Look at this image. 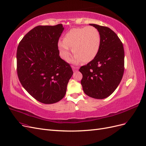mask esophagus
<instances>
[{
    "mask_svg": "<svg viewBox=\"0 0 146 146\" xmlns=\"http://www.w3.org/2000/svg\"><path fill=\"white\" fill-rule=\"evenodd\" d=\"M72 68L74 72H76V71H77V70L78 69V67H77V66H72Z\"/></svg>",
    "mask_w": 146,
    "mask_h": 146,
    "instance_id": "esophagus-1",
    "label": "esophagus"
}]
</instances>
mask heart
<instances>
[{"instance_id": "1", "label": "heart", "mask_w": 146, "mask_h": 146, "mask_svg": "<svg viewBox=\"0 0 146 146\" xmlns=\"http://www.w3.org/2000/svg\"><path fill=\"white\" fill-rule=\"evenodd\" d=\"M100 43L101 36L98 29L94 26H86L70 29L65 35L64 41L58 42V47L65 60L70 59L71 48L75 54L74 63L89 62L97 56Z\"/></svg>"}]
</instances>
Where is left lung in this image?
Instances as JSON below:
<instances>
[{
	"mask_svg": "<svg viewBox=\"0 0 146 146\" xmlns=\"http://www.w3.org/2000/svg\"><path fill=\"white\" fill-rule=\"evenodd\" d=\"M100 32L101 43L94 59L81 66V83L90 97L103 99L114 92L124 72V49L122 41L109 27L90 24Z\"/></svg>",
	"mask_w": 146,
	"mask_h": 146,
	"instance_id": "obj_1",
	"label": "left lung"
}]
</instances>
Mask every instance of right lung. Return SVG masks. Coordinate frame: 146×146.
Segmentation results:
<instances>
[{
  "instance_id": "add662e5",
  "label": "right lung",
  "mask_w": 146,
  "mask_h": 146,
  "mask_svg": "<svg viewBox=\"0 0 146 146\" xmlns=\"http://www.w3.org/2000/svg\"><path fill=\"white\" fill-rule=\"evenodd\" d=\"M64 29L62 24L36 26L23 37L17 48L19 80L42 103H55L63 98L73 74L70 65L59 56L58 41Z\"/></svg>"
}]
</instances>
